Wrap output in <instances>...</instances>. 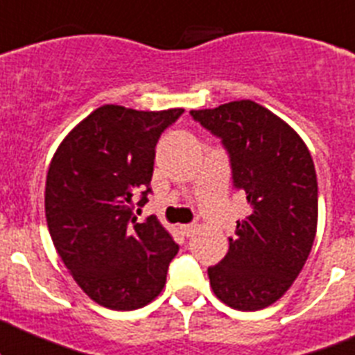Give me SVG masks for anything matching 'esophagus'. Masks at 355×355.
Returning a JSON list of instances; mask_svg holds the SVG:
<instances>
[{
	"mask_svg": "<svg viewBox=\"0 0 355 355\" xmlns=\"http://www.w3.org/2000/svg\"><path fill=\"white\" fill-rule=\"evenodd\" d=\"M180 230H182V234H184V236L189 237V236H192L196 230H198V227L192 225V223H191V225H180Z\"/></svg>",
	"mask_w": 355,
	"mask_h": 355,
	"instance_id": "34e87169",
	"label": "esophagus"
}]
</instances>
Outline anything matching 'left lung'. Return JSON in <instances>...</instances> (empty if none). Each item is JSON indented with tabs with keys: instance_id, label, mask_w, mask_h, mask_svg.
<instances>
[{
	"instance_id": "1",
	"label": "left lung",
	"mask_w": 355,
	"mask_h": 355,
	"mask_svg": "<svg viewBox=\"0 0 355 355\" xmlns=\"http://www.w3.org/2000/svg\"><path fill=\"white\" fill-rule=\"evenodd\" d=\"M230 154L234 185L250 215L237 220L229 253L209 267V286L236 311H260L291 288L318 230V177L302 137L253 101L191 111Z\"/></svg>"
}]
</instances>
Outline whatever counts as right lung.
<instances>
[{
  "label": "right lung",
  "instance_id": "1",
  "mask_svg": "<svg viewBox=\"0 0 355 355\" xmlns=\"http://www.w3.org/2000/svg\"><path fill=\"white\" fill-rule=\"evenodd\" d=\"M182 112L102 105L51 157L44 213L53 246L78 286L111 311L150 304L178 253L156 216L139 223L132 209L137 192L147 201L157 139Z\"/></svg>",
  "mask_w": 355,
  "mask_h": 355
}]
</instances>
